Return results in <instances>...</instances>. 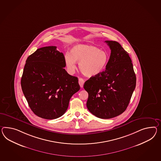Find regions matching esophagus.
Instances as JSON below:
<instances>
[{
	"label": "esophagus",
	"instance_id": "esophagus-1",
	"mask_svg": "<svg viewBox=\"0 0 161 161\" xmlns=\"http://www.w3.org/2000/svg\"><path fill=\"white\" fill-rule=\"evenodd\" d=\"M84 83H85V80H84V79H79V85H80V87H83Z\"/></svg>",
	"mask_w": 161,
	"mask_h": 161
}]
</instances>
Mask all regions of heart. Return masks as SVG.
I'll use <instances>...</instances> for the list:
<instances>
[{
	"label": "heart",
	"mask_w": 161,
	"mask_h": 161,
	"mask_svg": "<svg viewBox=\"0 0 161 161\" xmlns=\"http://www.w3.org/2000/svg\"><path fill=\"white\" fill-rule=\"evenodd\" d=\"M70 55H65L67 70L73 73L76 69V62L85 76L93 77L101 74L106 69L109 60L108 54L95 46L77 44L70 49Z\"/></svg>",
	"instance_id": "1"
}]
</instances>
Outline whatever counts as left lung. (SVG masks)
Segmentation results:
<instances>
[{
	"label": "left lung",
	"mask_w": 161,
	"mask_h": 161,
	"mask_svg": "<svg viewBox=\"0 0 161 161\" xmlns=\"http://www.w3.org/2000/svg\"><path fill=\"white\" fill-rule=\"evenodd\" d=\"M111 50L106 68L101 74L86 80V106L98 118L108 119L124 112L136 86V76L128 53L118 42L105 41Z\"/></svg>",
	"instance_id": "1"
}]
</instances>
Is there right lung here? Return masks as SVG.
I'll use <instances>...</instances> for the list:
<instances>
[{
	"instance_id": "1",
	"label": "right lung",
	"mask_w": 161,
	"mask_h": 161,
	"mask_svg": "<svg viewBox=\"0 0 161 161\" xmlns=\"http://www.w3.org/2000/svg\"><path fill=\"white\" fill-rule=\"evenodd\" d=\"M21 89L29 107L44 119H57L66 111L80 89L77 77L67 73L65 57L55 46L37 49L25 61Z\"/></svg>"
}]
</instances>
